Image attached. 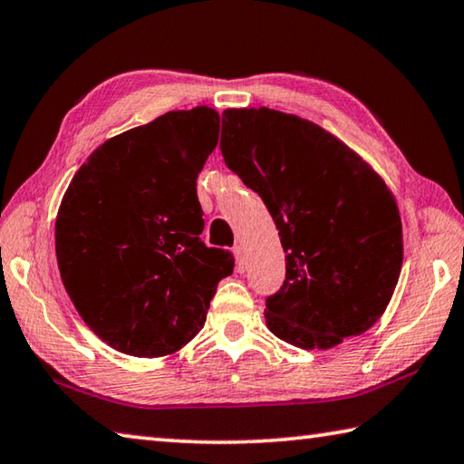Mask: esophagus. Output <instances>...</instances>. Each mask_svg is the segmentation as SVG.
Masks as SVG:
<instances>
[{"instance_id": "1", "label": "esophagus", "mask_w": 464, "mask_h": 464, "mask_svg": "<svg viewBox=\"0 0 464 464\" xmlns=\"http://www.w3.org/2000/svg\"><path fill=\"white\" fill-rule=\"evenodd\" d=\"M233 254H235V270L239 274H243L247 270V260H246V251H243L241 246H235L233 247Z\"/></svg>"}]
</instances>
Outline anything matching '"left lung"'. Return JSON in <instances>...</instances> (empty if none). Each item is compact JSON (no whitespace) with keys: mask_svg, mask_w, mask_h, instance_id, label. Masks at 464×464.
Wrapping results in <instances>:
<instances>
[{"mask_svg":"<svg viewBox=\"0 0 464 464\" xmlns=\"http://www.w3.org/2000/svg\"><path fill=\"white\" fill-rule=\"evenodd\" d=\"M227 168L260 194L286 254V280L266 298L270 332L329 350L371 329L403 264L397 200L356 151L319 124L270 108H227Z\"/></svg>","mask_w":464,"mask_h":464,"instance_id":"1","label":"left lung"}]
</instances>
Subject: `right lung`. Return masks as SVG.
I'll use <instances>...</instances> for the list:
<instances>
[{"label": "right lung", "mask_w": 464, "mask_h": 464, "mask_svg": "<svg viewBox=\"0 0 464 464\" xmlns=\"http://www.w3.org/2000/svg\"><path fill=\"white\" fill-rule=\"evenodd\" d=\"M218 112L171 110L102 143L63 196L54 249L77 313L129 356L174 354L204 327L233 256L200 241L196 179Z\"/></svg>", "instance_id": "add662e5"}]
</instances>
